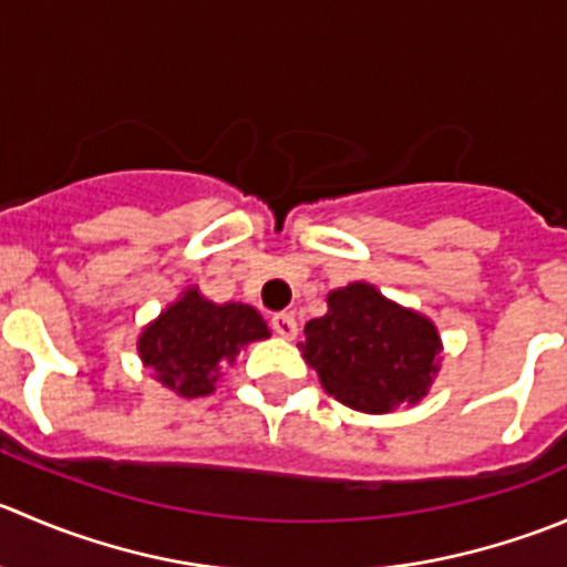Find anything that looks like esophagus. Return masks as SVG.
Masks as SVG:
<instances>
[{"mask_svg":"<svg viewBox=\"0 0 567 567\" xmlns=\"http://www.w3.org/2000/svg\"><path fill=\"white\" fill-rule=\"evenodd\" d=\"M271 329L285 340H293L299 334V321L293 318V312H277L271 318Z\"/></svg>","mask_w":567,"mask_h":567,"instance_id":"obj_1","label":"esophagus"}]
</instances>
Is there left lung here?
<instances>
[{"label":"left lung","instance_id":"8db88e82","mask_svg":"<svg viewBox=\"0 0 567 567\" xmlns=\"http://www.w3.org/2000/svg\"><path fill=\"white\" fill-rule=\"evenodd\" d=\"M329 312L305 327V360L323 390L360 412H390L426 393L437 371L441 338L417 312L354 282L329 293Z\"/></svg>","mask_w":567,"mask_h":567}]
</instances>
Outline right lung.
I'll use <instances>...</instances> for the list:
<instances>
[{
	"label": "right lung",
	"mask_w": 567,
	"mask_h": 567,
	"mask_svg": "<svg viewBox=\"0 0 567 567\" xmlns=\"http://www.w3.org/2000/svg\"><path fill=\"white\" fill-rule=\"evenodd\" d=\"M260 338H268V327L255 307H218L188 290L146 327L137 351L163 384L194 399L213 393L218 368L233 362L240 346Z\"/></svg>",
	"instance_id": "1"
}]
</instances>
